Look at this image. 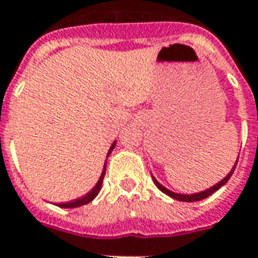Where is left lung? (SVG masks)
<instances>
[{
    "instance_id": "8db88e82",
    "label": "left lung",
    "mask_w": 258,
    "mask_h": 258,
    "mask_svg": "<svg viewBox=\"0 0 258 258\" xmlns=\"http://www.w3.org/2000/svg\"><path fill=\"white\" fill-rule=\"evenodd\" d=\"M236 163H237V162H236ZM235 167H236V165H235V166H233V169L230 170L229 174H228V176H226V177H225V179H223V180H221V181H219L218 184H215V185H214V187H211V188H208V190H205V191L197 192V194H190V196H188V194H177V192L170 191V190H167L166 187H163V185L160 184L159 181L155 179V177H152V179H154L155 185H156V187L159 188L160 191L165 192V194H167L169 197L174 198V200H177V201H184V203H194V201H200V200H204V198L210 197L212 192H215L218 190V188H221V187H222V185L225 184V183H228V180L230 179L232 173L235 172Z\"/></svg>"
}]
</instances>
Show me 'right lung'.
<instances>
[{"label": "right lung", "mask_w": 258, "mask_h": 258, "mask_svg": "<svg viewBox=\"0 0 258 258\" xmlns=\"http://www.w3.org/2000/svg\"><path fill=\"white\" fill-rule=\"evenodd\" d=\"M114 145H116V142H113V145H111L110 149H109V154L113 151ZM109 154H107V156H109ZM104 173H106V165H104L103 172H102V174H100V177H99V181L96 183V185H95V187H93V188H92L91 191L88 192L86 196L78 198V200H74V201H71V203H67V204H58V207H61V208H77V207H81V205H85L88 204V203H91L92 200L96 197V196L99 194V191H100V187H102V183H103Z\"/></svg>", "instance_id": "obj_1"}]
</instances>
